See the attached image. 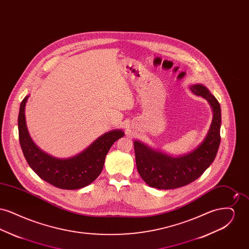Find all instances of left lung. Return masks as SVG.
Segmentation results:
<instances>
[{
	"instance_id": "1",
	"label": "left lung",
	"mask_w": 249,
	"mask_h": 249,
	"mask_svg": "<svg viewBox=\"0 0 249 249\" xmlns=\"http://www.w3.org/2000/svg\"><path fill=\"white\" fill-rule=\"evenodd\" d=\"M190 89L194 94L207 100L213 111V121L208 134L194 151L173 158L155 151L142 142H133L138 173L147 185L155 189L173 190L189 185L200 178L212 164L217 153L220 143V105L204 86L194 85Z\"/></svg>"
}]
</instances>
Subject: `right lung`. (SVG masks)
Instances as JSON below:
<instances>
[{
    "label": "right lung",
    "instance_id": "1",
    "mask_svg": "<svg viewBox=\"0 0 249 249\" xmlns=\"http://www.w3.org/2000/svg\"><path fill=\"white\" fill-rule=\"evenodd\" d=\"M25 97L18 119V139L24 157L36 175L56 188L62 190L81 189L98 178L103 171L106 157L113 143L123 137L122 130H112L100 136L86 150L75 157L59 160L40 150L32 141L26 126Z\"/></svg>",
    "mask_w": 249,
    "mask_h": 249
}]
</instances>
